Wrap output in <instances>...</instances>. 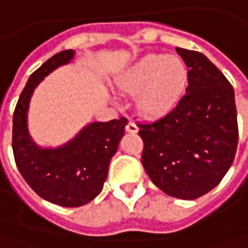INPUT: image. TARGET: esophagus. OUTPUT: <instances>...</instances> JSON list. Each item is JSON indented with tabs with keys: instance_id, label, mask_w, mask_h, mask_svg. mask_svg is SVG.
Listing matches in <instances>:
<instances>
[{
	"instance_id": "1",
	"label": "esophagus",
	"mask_w": 248,
	"mask_h": 248,
	"mask_svg": "<svg viewBox=\"0 0 248 248\" xmlns=\"http://www.w3.org/2000/svg\"><path fill=\"white\" fill-rule=\"evenodd\" d=\"M125 129H127V132H129V134H136L139 131V128H138V125L135 124L134 121H128Z\"/></svg>"
}]
</instances>
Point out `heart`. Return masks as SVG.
I'll return each mask as SVG.
<instances>
[{
    "label": "heart",
    "instance_id": "obj_1",
    "mask_svg": "<svg viewBox=\"0 0 248 248\" xmlns=\"http://www.w3.org/2000/svg\"><path fill=\"white\" fill-rule=\"evenodd\" d=\"M189 71L175 55L147 54L117 79L124 94L136 95V108L146 117H160L177 107L187 85Z\"/></svg>",
    "mask_w": 248,
    "mask_h": 248
}]
</instances>
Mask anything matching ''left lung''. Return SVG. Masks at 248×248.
Listing matches in <instances>:
<instances>
[{
	"instance_id": "left-lung-1",
	"label": "left lung",
	"mask_w": 248,
	"mask_h": 248,
	"mask_svg": "<svg viewBox=\"0 0 248 248\" xmlns=\"http://www.w3.org/2000/svg\"><path fill=\"white\" fill-rule=\"evenodd\" d=\"M189 78L186 94L163 117L140 123L141 163L162 192L194 200L211 192L231 167L238 147L235 93L204 54L175 48Z\"/></svg>"
}]
</instances>
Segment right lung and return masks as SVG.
Segmentation results:
<instances>
[{"label":"right lung","instance_id":"obj_1","mask_svg":"<svg viewBox=\"0 0 248 248\" xmlns=\"http://www.w3.org/2000/svg\"><path fill=\"white\" fill-rule=\"evenodd\" d=\"M74 49L58 52L32 73L13 113L12 148L20 174L42 199L67 208L94 200L107 181L109 163L125 131V117L90 123L69 143L42 148L31 139L27 113L35 88L44 77L74 58Z\"/></svg>","mask_w":248,"mask_h":248}]
</instances>
